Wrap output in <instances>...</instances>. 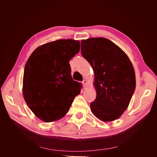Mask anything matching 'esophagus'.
Segmentation results:
<instances>
[{
	"instance_id": "obj_1",
	"label": "esophagus",
	"mask_w": 157,
	"mask_h": 157,
	"mask_svg": "<svg viewBox=\"0 0 157 157\" xmlns=\"http://www.w3.org/2000/svg\"><path fill=\"white\" fill-rule=\"evenodd\" d=\"M82 84H83V85H84V86H86V85H87V84H88L87 80H84L83 81H82Z\"/></svg>"
}]
</instances>
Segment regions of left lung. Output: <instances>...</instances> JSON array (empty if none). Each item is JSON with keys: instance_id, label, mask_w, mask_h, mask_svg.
<instances>
[{"instance_id": "1", "label": "left lung", "mask_w": 157, "mask_h": 157, "mask_svg": "<svg viewBox=\"0 0 157 157\" xmlns=\"http://www.w3.org/2000/svg\"><path fill=\"white\" fill-rule=\"evenodd\" d=\"M81 53L92 67L96 98L90 103L94 115L103 122L119 118L136 88L134 67L125 52L105 38L81 41Z\"/></svg>"}]
</instances>
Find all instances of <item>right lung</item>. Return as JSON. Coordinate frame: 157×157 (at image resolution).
<instances>
[{"label":"right lung","instance_id":"obj_1","mask_svg":"<svg viewBox=\"0 0 157 157\" xmlns=\"http://www.w3.org/2000/svg\"><path fill=\"white\" fill-rule=\"evenodd\" d=\"M79 50L78 40L61 39L39 46L28 59L23 96L41 121L51 122L63 118L80 94L82 84L72 79L69 63Z\"/></svg>","mask_w":157,"mask_h":157}]
</instances>
